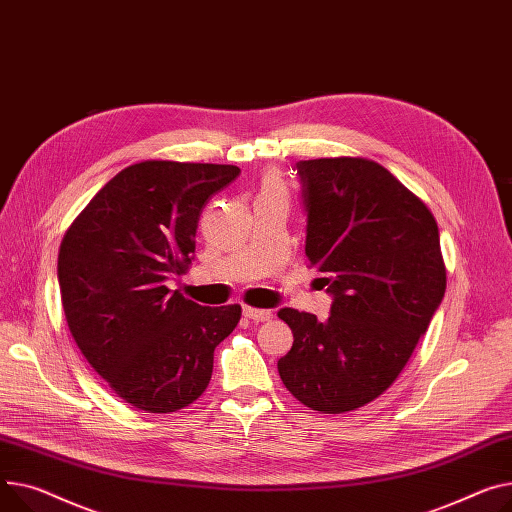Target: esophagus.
<instances>
[{"instance_id":"obj_1","label":"esophagus","mask_w":512,"mask_h":512,"mask_svg":"<svg viewBox=\"0 0 512 512\" xmlns=\"http://www.w3.org/2000/svg\"><path fill=\"white\" fill-rule=\"evenodd\" d=\"M243 313H245L247 319H251V321H255V323L269 321L271 317H274V313H271V311H267V309H253V306H245Z\"/></svg>"}]
</instances>
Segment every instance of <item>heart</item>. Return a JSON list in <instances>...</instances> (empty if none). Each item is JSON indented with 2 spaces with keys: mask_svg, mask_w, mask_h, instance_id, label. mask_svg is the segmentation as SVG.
I'll list each match as a JSON object with an SVG mask.
<instances>
[{
  "mask_svg": "<svg viewBox=\"0 0 512 512\" xmlns=\"http://www.w3.org/2000/svg\"><path fill=\"white\" fill-rule=\"evenodd\" d=\"M265 191H282V183L278 181V177H267V181H265Z\"/></svg>",
  "mask_w": 512,
  "mask_h": 512,
  "instance_id": "heart-1",
  "label": "heart"
}]
</instances>
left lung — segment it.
<instances>
[{"mask_svg": "<svg viewBox=\"0 0 512 512\" xmlns=\"http://www.w3.org/2000/svg\"><path fill=\"white\" fill-rule=\"evenodd\" d=\"M304 253L325 278V321L280 309L294 333L278 360L286 389L323 414L352 412L387 391L416 350L447 288L430 210L366 158L296 162Z\"/></svg>", "mask_w": 512, "mask_h": 512, "instance_id": "1", "label": "left lung"}]
</instances>
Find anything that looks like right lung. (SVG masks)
Listing matches in <instances>:
<instances>
[{"label":"right lung","instance_id":"add662e5","mask_svg":"<svg viewBox=\"0 0 512 512\" xmlns=\"http://www.w3.org/2000/svg\"><path fill=\"white\" fill-rule=\"evenodd\" d=\"M241 168L146 160L102 187L65 232L57 278L63 313L90 366L150 414L193 403L241 306H201L166 282L193 261L206 203Z\"/></svg>","mask_w":512,"mask_h":512}]
</instances>
